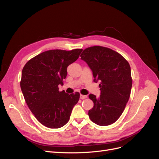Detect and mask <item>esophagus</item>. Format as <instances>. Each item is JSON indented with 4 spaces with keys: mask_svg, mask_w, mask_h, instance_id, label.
I'll return each mask as SVG.
<instances>
[{
    "mask_svg": "<svg viewBox=\"0 0 159 159\" xmlns=\"http://www.w3.org/2000/svg\"><path fill=\"white\" fill-rule=\"evenodd\" d=\"M88 98V96L87 95H80V99H85V98Z\"/></svg>",
    "mask_w": 159,
    "mask_h": 159,
    "instance_id": "1",
    "label": "esophagus"
}]
</instances>
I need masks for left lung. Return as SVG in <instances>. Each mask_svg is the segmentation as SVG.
I'll list each match as a JSON object with an SVG mask.
<instances>
[{
    "label": "left lung",
    "instance_id": "1",
    "mask_svg": "<svg viewBox=\"0 0 159 159\" xmlns=\"http://www.w3.org/2000/svg\"><path fill=\"white\" fill-rule=\"evenodd\" d=\"M80 56L92 71L94 82L100 81L99 97L89 95L94 104L89 110V117L98 125H109L121 116L129 101L132 88L131 67L118 52L99 46L88 48Z\"/></svg>",
    "mask_w": 159,
    "mask_h": 159
}]
</instances>
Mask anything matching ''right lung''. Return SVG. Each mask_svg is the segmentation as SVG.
Returning <instances> with one entry per match:
<instances>
[{
  "mask_svg": "<svg viewBox=\"0 0 159 159\" xmlns=\"http://www.w3.org/2000/svg\"><path fill=\"white\" fill-rule=\"evenodd\" d=\"M82 49L51 50L30 60L22 71L20 88L27 105L43 125L58 129L68 122L80 93L59 91L67 68L78 60Z\"/></svg>",
  "mask_w": 159,
  "mask_h": 159,
  "instance_id": "right-lung-1",
  "label": "right lung"
}]
</instances>
